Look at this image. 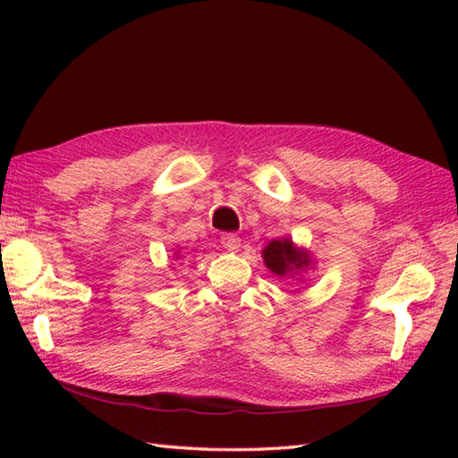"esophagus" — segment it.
<instances>
[{
  "label": "esophagus",
  "instance_id": "obj_1",
  "mask_svg": "<svg viewBox=\"0 0 458 458\" xmlns=\"http://www.w3.org/2000/svg\"><path fill=\"white\" fill-rule=\"evenodd\" d=\"M220 244H222L224 250L238 251V248H240V238H238L236 234H224V236L220 238Z\"/></svg>",
  "mask_w": 458,
  "mask_h": 458
}]
</instances>
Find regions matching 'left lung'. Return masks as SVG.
I'll return each instance as SVG.
<instances>
[{
    "label": "left lung",
    "mask_w": 458,
    "mask_h": 458,
    "mask_svg": "<svg viewBox=\"0 0 458 458\" xmlns=\"http://www.w3.org/2000/svg\"><path fill=\"white\" fill-rule=\"evenodd\" d=\"M261 258H264L266 267L277 277L299 276L301 271H305L313 264L309 251L305 248L295 246V242L291 238L271 240L269 244L261 250Z\"/></svg>",
    "instance_id": "obj_1"
}]
</instances>
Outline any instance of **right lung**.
I'll use <instances>...</instances> for the list:
<instances>
[{"label": "right lung", "instance_id": "add662e5", "mask_svg": "<svg viewBox=\"0 0 458 458\" xmlns=\"http://www.w3.org/2000/svg\"><path fill=\"white\" fill-rule=\"evenodd\" d=\"M174 259H179V250H177V251H174Z\"/></svg>", "mask_w": 458, "mask_h": 458}]
</instances>
